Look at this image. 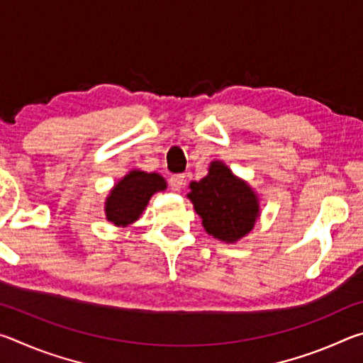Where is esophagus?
<instances>
[{"instance_id": "esophagus-1", "label": "esophagus", "mask_w": 363, "mask_h": 363, "mask_svg": "<svg viewBox=\"0 0 363 363\" xmlns=\"http://www.w3.org/2000/svg\"><path fill=\"white\" fill-rule=\"evenodd\" d=\"M169 186L176 192H179V190L184 187V176L182 174H173L169 177Z\"/></svg>"}]
</instances>
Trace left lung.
Returning a JSON list of instances; mask_svg holds the SVG:
<instances>
[{"label":"left lung","instance_id":"8db88e82","mask_svg":"<svg viewBox=\"0 0 363 363\" xmlns=\"http://www.w3.org/2000/svg\"><path fill=\"white\" fill-rule=\"evenodd\" d=\"M187 196L205 230L225 243L240 240L259 218L257 195L223 162H213L203 179L190 182Z\"/></svg>","mask_w":363,"mask_h":363}]
</instances>
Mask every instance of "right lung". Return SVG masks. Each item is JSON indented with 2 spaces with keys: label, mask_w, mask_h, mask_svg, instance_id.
I'll return each instance as SVG.
<instances>
[{
  "label": "right lung",
  "mask_w": 363,
  "mask_h": 363,
  "mask_svg": "<svg viewBox=\"0 0 363 363\" xmlns=\"http://www.w3.org/2000/svg\"><path fill=\"white\" fill-rule=\"evenodd\" d=\"M167 189V181L157 173L133 169L110 190L106 201L107 220L126 227L138 220L145 210L150 196Z\"/></svg>",
  "instance_id": "add662e5"
}]
</instances>
